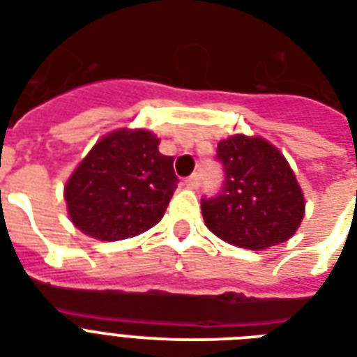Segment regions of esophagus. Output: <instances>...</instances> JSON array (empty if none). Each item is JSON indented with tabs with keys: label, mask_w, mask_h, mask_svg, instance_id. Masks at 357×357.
I'll list each match as a JSON object with an SVG mask.
<instances>
[{
	"label": "esophagus",
	"mask_w": 357,
	"mask_h": 357,
	"mask_svg": "<svg viewBox=\"0 0 357 357\" xmlns=\"http://www.w3.org/2000/svg\"><path fill=\"white\" fill-rule=\"evenodd\" d=\"M185 187L187 189H198L200 187V174L195 172L189 178H185Z\"/></svg>",
	"instance_id": "esophagus-1"
}]
</instances>
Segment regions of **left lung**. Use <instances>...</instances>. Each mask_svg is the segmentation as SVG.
<instances>
[{"label":"left lung","instance_id":"left-lung-1","mask_svg":"<svg viewBox=\"0 0 357 357\" xmlns=\"http://www.w3.org/2000/svg\"><path fill=\"white\" fill-rule=\"evenodd\" d=\"M217 161L220 190L202 198L207 228L241 248L285 243L304 218V195L285 157L259 137L235 135L218 142Z\"/></svg>","mask_w":357,"mask_h":357}]
</instances>
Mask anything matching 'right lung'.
Wrapping results in <instances>:
<instances>
[{"instance_id": "1", "label": "right lung", "mask_w": 357, "mask_h": 357, "mask_svg": "<svg viewBox=\"0 0 357 357\" xmlns=\"http://www.w3.org/2000/svg\"><path fill=\"white\" fill-rule=\"evenodd\" d=\"M155 135L120 129L103 137L64 187L72 222L100 241H120L153 228L178 187L174 157Z\"/></svg>"}]
</instances>
